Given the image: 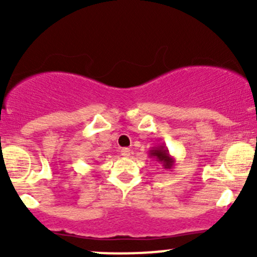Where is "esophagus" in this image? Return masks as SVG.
I'll return each instance as SVG.
<instances>
[{
  "instance_id": "1",
  "label": "esophagus",
  "mask_w": 257,
  "mask_h": 257,
  "mask_svg": "<svg viewBox=\"0 0 257 257\" xmlns=\"http://www.w3.org/2000/svg\"><path fill=\"white\" fill-rule=\"evenodd\" d=\"M120 154H121V157L129 158L131 157V150H129L128 148H124V149L120 150Z\"/></svg>"
}]
</instances>
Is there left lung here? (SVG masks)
Here are the masks:
<instances>
[{
  "instance_id": "obj_1",
  "label": "left lung",
  "mask_w": 257,
  "mask_h": 257,
  "mask_svg": "<svg viewBox=\"0 0 257 257\" xmlns=\"http://www.w3.org/2000/svg\"><path fill=\"white\" fill-rule=\"evenodd\" d=\"M149 158H153L155 162H158L159 164H162V167L165 170L173 169L175 164V159L170 155L169 150L164 145H159V147H153L149 150Z\"/></svg>"
}]
</instances>
